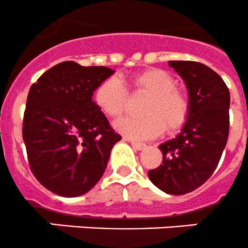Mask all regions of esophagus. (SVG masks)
Wrapping results in <instances>:
<instances>
[{"mask_svg": "<svg viewBox=\"0 0 248 248\" xmlns=\"http://www.w3.org/2000/svg\"><path fill=\"white\" fill-rule=\"evenodd\" d=\"M128 141L131 142V145H132V148L136 149V150H142V149H145V146H146V144H144V142L131 141V140H128Z\"/></svg>", "mask_w": 248, "mask_h": 248, "instance_id": "esophagus-1", "label": "esophagus"}]
</instances>
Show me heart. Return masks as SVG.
<instances>
[{"label":"heart","mask_w":248,"mask_h":248,"mask_svg":"<svg viewBox=\"0 0 248 248\" xmlns=\"http://www.w3.org/2000/svg\"><path fill=\"white\" fill-rule=\"evenodd\" d=\"M132 84L140 92L150 94L142 107V117H124L114 124V128L132 140H148L168 131L181 128L190 113L186 94L176 89V80L164 70L149 68L132 76ZM127 89L118 78L104 80L95 92V103L112 118L124 113Z\"/></svg>","instance_id":"heart-1"}]
</instances>
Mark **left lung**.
I'll return each instance as SVG.
<instances>
[{"label":"left lung","instance_id":"left-lung-1","mask_svg":"<svg viewBox=\"0 0 248 248\" xmlns=\"http://www.w3.org/2000/svg\"><path fill=\"white\" fill-rule=\"evenodd\" d=\"M188 90L190 113L182 131L159 145L162 164L148 172L154 185L185 195L208 181L218 166L229 134V90L210 67L194 61H170Z\"/></svg>","mask_w":248,"mask_h":248}]
</instances>
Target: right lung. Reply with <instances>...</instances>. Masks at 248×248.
<instances>
[{
  "label": "right lung",
  "instance_id": "add662e5",
  "mask_svg": "<svg viewBox=\"0 0 248 248\" xmlns=\"http://www.w3.org/2000/svg\"><path fill=\"white\" fill-rule=\"evenodd\" d=\"M113 72L65 61L30 88L23 121L26 154L35 178L53 194L80 196L103 176L121 136L93 102V94Z\"/></svg>",
  "mask_w": 248,
  "mask_h": 248
}]
</instances>
